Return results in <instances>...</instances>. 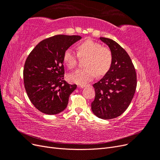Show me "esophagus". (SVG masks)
Segmentation results:
<instances>
[{
    "label": "esophagus",
    "mask_w": 160,
    "mask_h": 160,
    "mask_svg": "<svg viewBox=\"0 0 160 160\" xmlns=\"http://www.w3.org/2000/svg\"><path fill=\"white\" fill-rule=\"evenodd\" d=\"M87 86H90V85H79V88H85V87H87Z\"/></svg>",
    "instance_id": "34e87169"
}]
</instances>
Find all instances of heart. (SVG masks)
<instances>
[{"mask_svg": "<svg viewBox=\"0 0 160 160\" xmlns=\"http://www.w3.org/2000/svg\"><path fill=\"white\" fill-rule=\"evenodd\" d=\"M77 55L72 50L67 49L63 55V62L69 69L76 66L78 57L87 58L85 63L86 69L76 70L68 75V79L73 83L86 85L93 80L97 73L99 75H105L112 65V52L109 48L103 47L99 42L85 41L77 46Z\"/></svg>", "mask_w": 160, "mask_h": 160, "instance_id": "obj_1", "label": "heart"}]
</instances>
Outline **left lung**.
I'll return each instance as SVG.
<instances>
[{
    "instance_id": "8db88e82",
    "label": "left lung",
    "mask_w": 160,
    "mask_h": 160,
    "mask_svg": "<svg viewBox=\"0 0 160 160\" xmlns=\"http://www.w3.org/2000/svg\"><path fill=\"white\" fill-rule=\"evenodd\" d=\"M99 38L109 47L113 61L109 71L93 85L95 98L91 109L99 118L110 119L121 115L129 107L136 89L137 76L128 52L113 40Z\"/></svg>"
}]
</instances>
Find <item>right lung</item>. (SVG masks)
Returning <instances> with one entry per match:
<instances>
[{"instance_id": "right-lung-1", "label": "right lung", "mask_w": 160, "mask_h": 160, "mask_svg": "<svg viewBox=\"0 0 160 160\" xmlns=\"http://www.w3.org/2000/svg\"><path fill=\"white\" fill-rule=\"evenodd\" d=\"M79 35H58L41 41L28 56L23 70L25 88L33 105L41 112L58 114L68 105L77 85L64 80L63 55Z\"/></svg>"}]
</instances>
